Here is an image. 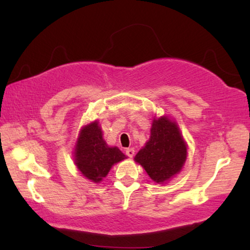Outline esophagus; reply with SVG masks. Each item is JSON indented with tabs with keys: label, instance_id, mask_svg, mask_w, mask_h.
Returning <instances> with one entry per match:
<instances>
[{
	"label": "esophagus",
	"instance_id": "1",
	"mask_svg": "<svg viewBox=\"0 0 250 250\" xmlns=\"http://www.w3.org/2000/svg\"><path fill=\"white\" fill-rule=\"evenodd\" d=\"M125 152H126V155L129 157V158H132V157L134 156L135 151H134V149H133V148H128V149L125 150Z\"/></svg>",
	"mask_w": 250,
	"mask_h": 250
}]
</instances>
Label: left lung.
<instances>
[{"mask_svg": "<svg viewBox=\"0 0 250 250\" xmlns=\"http://www.w3.org/2000/svg\"><path fill=\"white\" fill-rule=\"evenodd\" d=\"M188 157V145L179 125L168 116L153 118L150 138L134 157L150 179L166 184L182 170Z\"/></svg>", "mask_w": 250, "mask_h": 250, "instance_id": "1", "label": "left lung"}]
</instances>
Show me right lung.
<instances>
[{"label": "right lung", "mask_w": 250, "mask_h": 250, "mask_svg": "<svg viewBox=\"0 0 250 250\" xmlns=\"http://www.w3.org/2000/svg\"><path fill=\"white\" fill-rule=\"evenodd\" d=\"M127 158L117 146H109L98 121L84 125L78 133L74 162L83 176L100 183L115 164Z\"/></svg>", "instance_id": "add662e5"}]
</instances>
